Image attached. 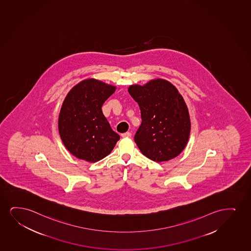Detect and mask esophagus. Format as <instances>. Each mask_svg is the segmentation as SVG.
Returning <instances> with one entry per match:
<instances>
[{
  "label": "esophagus",
  "mask_w": 251,
  "mask_h": 251,
  "mask_svg": "<svg viewBox=\"0 0 251 251\" xmlns=\"http://www.w3.org/2000/svg\"><path fill=\"white\" fill-rule=\"evenodd\" d=\"M130 132H126V133H124V134H122V137H124V138H128V137H131Z\"/></svg>",
  "instance_id": "34e87169"
}]
</instances>
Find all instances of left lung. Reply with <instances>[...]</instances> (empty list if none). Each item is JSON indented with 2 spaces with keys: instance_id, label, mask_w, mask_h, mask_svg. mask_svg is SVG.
Instances as JSON below:
<instances>
[{
  "instance_id": "left-lung-1",
  "label": "left lung",
  "mask_w": 251,
  "mask_h": 251,
  "mask_svg": "<svg viewBox=\"0 0 251 251\" xmlns=\"http://www.w3.org/2000/svg\"><path fill=\"white\" fill-rule=\"evenodd\" d=\"M140 109L141 124L134 135L140 151L155 162L175 158L188 141L191 122L182 96L163 79L128 88Z\"/></svg>"
}]
</instances>
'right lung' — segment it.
Segmentation results:
<instances>
[{
	"mask_svg": "<svg viewBox=\"0 0 251 251\" xmlns=\"http://www.w3.org/2000/svg\"><path fill=\"white\" fill-rule=\"evenodd\" d=\"M115 89L114 86L87 79L66 96L59 113V134L67 150L79 159L100 161L120 139L101 110Z\"/></svg>",
	"mask_w": 251,
	"mask_h": 251,
	"instance_id": "obj_1",
	"label": "right lung"
}]
</instances>
